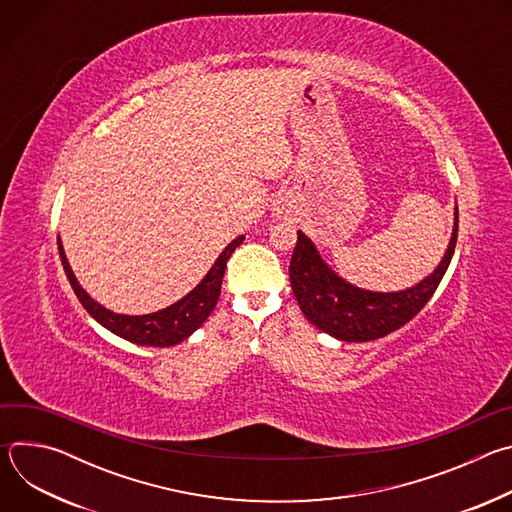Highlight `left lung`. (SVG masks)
I'll use <instances>...</instances> for the list:
<instances>
[{
  "label": "left lung",
  "mask_w": 512,
  "mask_h": 512,
  "mask_svg": "<svg viewBox=\"0 0 512 512\" xmlns=\"http://www.w3.org/2000/svg\"><path fill=\"white\" fill-rule=\"evenodd\" d=\"M458 241V208L450 247L427 279L395 294L364 291L340 279L318 255L314 243L298 231L289 261V281L304 316L322 332L344 342H367L387 336L413 320L435 294L448 271Z\"/></svg>",
  "instance_id": "obj_1"
}]
</instances>
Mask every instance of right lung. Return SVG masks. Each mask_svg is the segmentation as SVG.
I'll use <instances>...</instances> for the list:
<instances>
[{"label": "right lung", "instance_id": "right-lung-1", "mask_svg": "<svg viewBox=\"0 0 512 512\" xmlns=\"http://www.w3.org/2000/svg\"><path fill=\"white\" fill-rule=\"evenodd\" d=\"M243 239L245 237H239L233 243H229V247L221 255H218V259L214 261V265L210 267L206 277L190 291L188 296H184L174 306L154 312V314H148V316L113 314L107 308H103L101 304H97L95 300H91L87 291L79 285L75 273H72V269L66 261L64 249L60 245V239H58V251H60V261H62L64 273H66L72 289H75L79 302L101 326H105L113 334L129 340V342H135V344L172 346V344L186 340L196 328H200L204 324V320L214 310L218 296H221V285H223L227 261L231 259L233 251L243 243Z\"/></svg>", "mask_w": 512, "mask_h": 512}]
</instances>
